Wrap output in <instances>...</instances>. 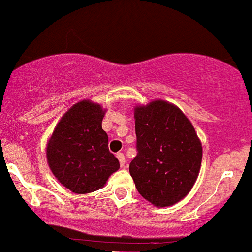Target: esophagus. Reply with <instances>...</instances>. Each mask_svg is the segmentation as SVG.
<instances>
[{"label": "esophagus", "mask_w": 252, "mask_h": 252, "mask_svg": "<svg viewBox=\"0 0 252 252\" xmlns=\"http://www.w3.org/2000/svg\"><path fill=\"white\" fill-rule=\"evenodd\" d=\"M117 158L119 159V163H120L121 166H125V156H124V154H121V152H119V154H117Z\"/></svg>", "instance_id": "obj_1"}]
</instances>
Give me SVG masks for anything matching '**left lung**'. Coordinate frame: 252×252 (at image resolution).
<instances>
[{"label":"left lung","mask_w":252,"mask_h":252,"mask_svg":"<svg viewBox=\"0 0 252 252\" xmlns=\"http://www.w3.org/2000/svg\"><path fill=\"white\" fill-rule=\"evenodd\" d=\"M137 156L129 174L139 194L156 207L187 196L196 182L202 144L193 124L177 106L154 100L134 107Z\"/></svg>","instance_id":"1"}]
</instances>
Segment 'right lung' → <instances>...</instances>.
<instances>
[{
  "label": "right lung",
  "instance_id": "obj_1",
  "mask_svg": "<svg viewBox=\"0 0 252 252\" xmlns=\"http://www.w3.org/2000/svg\"><path fill=\"white\" fill-rule=\"evenodd\" d=\"M104 114L100 103L82 100L67 109L47 141L51 171L72 193L98 190L120 168L108 150V135L102 129Z\"/></svg>",
  "mask_w": 252,
  "mask_h": 252
}]
</instances>
